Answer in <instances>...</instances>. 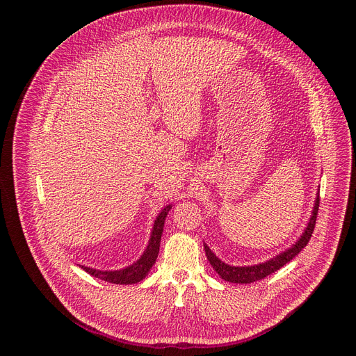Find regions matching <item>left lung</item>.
I'll list each match as a JSON object with an SVG mask.
<instances>
[{
    "instance_id": "obj_1",
    "label": "left lung",
    "mask_w": 356,
    "mask_h": 356,
    "mask_svg": "<svg viewBox=\"0 0 356 356\" xmlns=\"http://www.w3.org/2000/svg\"><path fill=\"white\" fill-rule=\"evenodd\" d=\"M318 207H320V195L316 200L314 204V210H313V216L310 218V222L304 231V234L301 235V238L296 242V245H293L290 249H287L286 252L280 253V255L275 257L273 259L265 262V264H259L255 266H229L224 262H221L214 253L211 252V249L204 245L206 249V255L209 262L211 264V266L216 269V272L227 282L231 283H253L265 279L266 276L275 273L276 270H279L280 268H283L287 262H290L296 255H298L300 250L306 246L313 235L314 227H316V221H317V214H318Z\"/></svg>"
}]
</instances>
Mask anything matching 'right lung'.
<instances>
[{
  "label": "right lung",
  "mask_w": 356,
  "mask_h": 356,
  "mask_svg": "<svg viewBox=\"0 0 356 356\" xmlns=\"http://www.w3.org/2000/svg\"><path fill=\"white\" fill-rule=\"evenodd\" d=\"M170 209H172L170 204L166 206L158 216L155 225H154V231H152L149 245H147L146 250L143 252L140 259L136 261L134 265H131L125 269L113 270V272H103V270L81 266L83 270H86L87 273H90L94 277H98L101 280H106L110 283H115V284H132V283H138V282L143 280L146 277V275L149 273V270L152 269V266H154L156 262L159 246H161V238H162L163 227H165V220H166V216L170 211Z\"/></svg>",
  "instance_id": "right-lung-1"
}]
</instances>
